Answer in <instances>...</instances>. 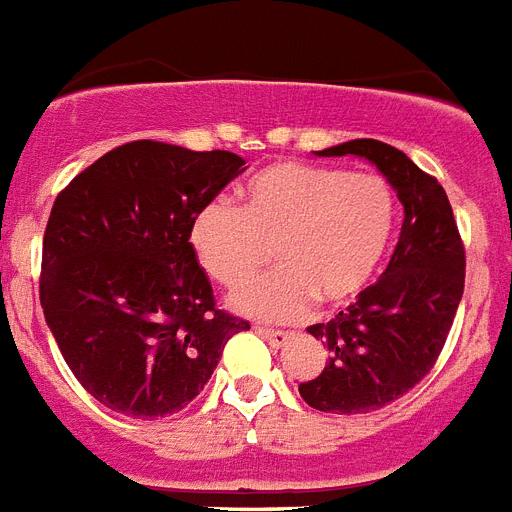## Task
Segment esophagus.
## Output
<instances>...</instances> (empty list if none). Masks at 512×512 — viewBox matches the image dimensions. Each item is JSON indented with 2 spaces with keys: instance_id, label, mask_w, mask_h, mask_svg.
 Wrapping results in <instances>:
<instances>
[{
  "instance_id": "obj_1",
  "label": "esophagus",
  "mask_w": 512,
  "mask_h": 512,
  "mask_svg": "<svg viewBox=\"0 0 512 512\" xmlns=\"http://www.w3.org/2000/svg\"><path fill=\"white\" fill-rule=\"evenodd\" d=\"M256 330H259V336L274 348H282L284 343L289 341V336H292V333H287V330H274V328H256Z\"/></svg>"
}]
</instances>
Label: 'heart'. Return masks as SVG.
<instances>
[{
  "label": "heart",
  "mask_w": 512,
  "mask_h": 512,
  "mask_svg": "<svg viewBox=\"0 0 512 512\" xmlns=\"http://www.w3.org/2000/svg\"><path fill=\"white\" fill-rule=\"evenodd\" d=\"M392 184L369 171L282 161L243 184V207L212 200L197 210L189 243L223 287L251 279L277 246L282 269L235 289L230 307L261 320L302 318L312 302L361 295L390 251L397 225Z\"/></svg>",
  "instance_id": "heart-1"
}]
</instances>
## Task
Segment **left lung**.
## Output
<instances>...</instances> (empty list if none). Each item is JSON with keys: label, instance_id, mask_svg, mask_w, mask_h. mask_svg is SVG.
Returning a JSON list of instances; mask_svg holds the SVG:
<instances>
[{"label": "left lung", "instance_id": "8db88e82", "mask_svg": "<svg viewBox=\"0 0 512 512\" xmlns=\"http://www.w3.org/2000/svg\"><path fill=\"white\" fill-rule=\"evenodd\" d=\"M377 166L402 202L400 241L382 277L328 323L307 333L328 346L325 369L300 384L323 413H372L431 372L464 295V246L441 184L382 140L356 138L315 151Z\"/></svg>", "mask_w": 512, "mask_h": 512}]
</instances>
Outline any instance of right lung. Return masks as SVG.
Instances as JSON below:
<instances>
[{
    "mask_svg": "<svg viewBox=\"0 0 512 512\" xmlns=\"http://www.w3.org/2000/svg\"><path fill=\"white\" fill-rule=\"evenodd\" d=\"M246 161L133 140L56 197L43 235L40 305L81 387L115 413L156 420L205 390L230 336L189 225Z\"/></svg>",
    "mask_w": 512,
    "mask_h": 512,
    "instance_id": "obj_1",
    "label": "right lung"
}]
</instances>
